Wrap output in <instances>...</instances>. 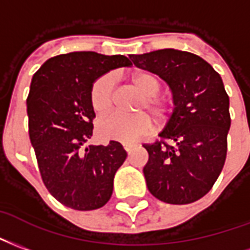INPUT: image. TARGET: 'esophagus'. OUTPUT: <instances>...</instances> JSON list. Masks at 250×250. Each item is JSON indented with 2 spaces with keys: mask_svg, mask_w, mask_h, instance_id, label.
I'll return each mask as SVG.
<instances>
[{
  "mask_svg": "<svg viewBox=\"0 0 250 250\" xmlns=\"http://www.w3.org/2000/svg\"><path fill=\"white\" fill-rule=\"evenodd\" d=\"M124 149H125V152L130 153L134 149V145H124Z\"/></svg>",
  "mask_w": 250,
  "mask_h": 250,
  "instance_id": "obj_1",
  "label": "esophagus"
}]
</instances>
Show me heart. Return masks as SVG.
I'll list each match as a JSON object with an SVG mask.
<instances>
[{
	"instance_id": "b5f03b06",
	"label": "heart",
	"mask_w": 250,
	"mask_h": 250,
	"mask_svg": "<svg viewBox=\"0 0 250 250\" xmlns=\"http://www.w3.org/2000/svg\"><path fill=\"white\" fill-rule=\"evenodd\" d=\"M133 86L143 94L137 105V114L112 113L103 117L97 123V134L103 140L132 144L138 141L152 130V118L158 125L167 123L172 114V104L167 98L157 94L161 83L153 73L140 70L130 76ZM116 94V83L112 74H104L98 77L90 87V104L94 112L104 114L112 109Z\"/></svg>"
}]
</instances>
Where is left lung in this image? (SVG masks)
I'll return each instance as SVG.
<instances>
[{"label": "left lung", "mask_w": 250, "mask_h": 250, "mask_svg": "<svg viewBox=\"0 0 250 250\" xmlns=\"http://www.w3.org/2000/svg\"><path fill=\"white\" fill-rule=\"evenodd\" d=\"M129 57L160 76L173 93L174 110L161 140L144 144L149 153L144 167L147 189L167 204L197 201L212 189L227 158L230 114L221 77L201 57L176 49Z\"/></svg>", "instance_id": "8db88e82"}]
</instances>
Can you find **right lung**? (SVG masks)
I'll return each mask as SVG.
<instances>
[{
	"mask_svg": "<svg viewBox=\"0 0 250 250\" xmlns=\"http://www.w3.org/2000/svg\"><path fill=\"white\" fill-rule=\"evenodd\" d=\"M130 65L121 54L73 52L49 58L33 76L26 100L29 137L45 187L65 207L94 210L112 197L126 152L117 141L85 146L96 117L90 87L109 70Z\"/></svg>",
	"mask_w": 250,
	"mask_h": 250,
	"instance_id": "add662e5",
	"label": "right lung"
}]
</instances>
